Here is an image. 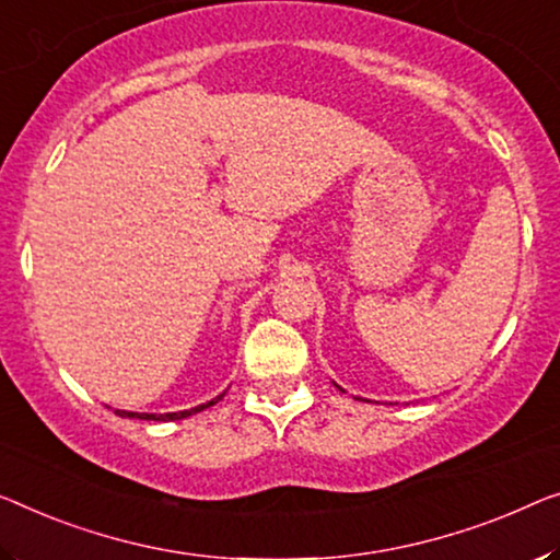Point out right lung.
Listing matches in <instances>:
<instances>
[{
	"mask_svg": "<svg viewBox=\"0 0 560 560\" xmlns=\"http://www.w3.org/2000/svg\"><path fill=\"white\" fill-rule=\"evenodd\" d=\"M223 395H226V392H223ZM223 395H219L215 399H211V402L198 405V407H190V410H183V412H165V415H138V412H125V410H115V412H118L120 417H140V420H158V422H161V420H163V422H165V420H180V417L196 415V412H200V410H206V407L215 405Z\"/></svg>",
	"mask_w": 560,
	"mask_h": 560,
	"instance_id": "add662e5",
	"label": "right lung"
}]
</instances>
